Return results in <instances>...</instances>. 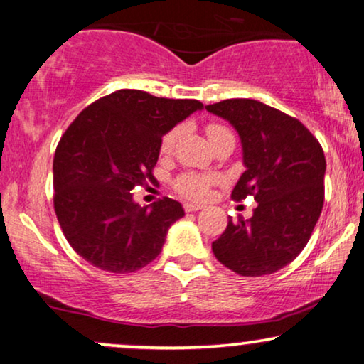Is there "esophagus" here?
Wrapping results in <instances>:
<instances>
[{"label":"esophagus","instance_id":"1","mask_svg":"<svg viewBox=\"0 0 364 364\" xmlns=\"http://www.w3.org/2000/svg\"><path fill=\"white\" fill-rule=\"evenodd\" d=\"M183 210H186V212H198V210H202V205H200V203L187 202V203H183Z\"/></svg>","mask_w":364,"mask_h":364}]
</instances>
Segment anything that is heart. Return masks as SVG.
<instances>
[{"label": "heart", "instance_id": "obj_1", "mask_svg": "<svg viewBox=\"0 0 364 364\" xmlns=\"http://www.w3.org/2000/svg\"><path fill=\"white\" fill-rule=\"evenodd\" d=\"M228 129L225 126H220V124H208L205 127V134L208 141H212L213 137H217L218 134L227 132ZM178 136V129L173 127L171 131L164 134L161 141V152L168 154L176 146ZM218 181L217 176H210V173H200V172H183L176 178L173 182V188L181 193L182 197L188 198V200H203L210 192L212 183Z\"/></svg>", "mask_w": 364, "mask_h": 364}]
</instances>
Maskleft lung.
<instances>
[{
	"instance_id": "8db88e82",
	"label": "left lung",
	"mask_w": 364,
	"mask_h": 364,
	"mask_svg": "<svg viewBox=\"0 0 364 364\" xmlns=\"http://www.w3.org/2000/svg\"><path fill=\"white\" fill-rule=\"evenodd\" d=\"M205 109L240 136L247 171L232 198L258 202L252 218L228 220L212 243L213 255L242 277L270 275L300 255L320 218L325 154L298 119L255 99H227Z\"/></svg>"
}]
</instances>
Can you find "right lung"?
Here are the masks:
<instances>
[{"label":"right lung","instance_id":"right-lung-1","mask_svg":"<svg viewBox=\"0 0 364 364\" xmlns=\"http://www.w3.org/2000/svg\"><path fill=\"white\" fill-rule=\"evenodd\" d=\"M202 107L196 99L119 89L79 112L53 161L54 210L79 257L111 273L156 260L183 208L168 197L139 207L131 191L154 181L164 134Z\"/></svg>","mask_w":364,"mask_h":364}]
</instances>
